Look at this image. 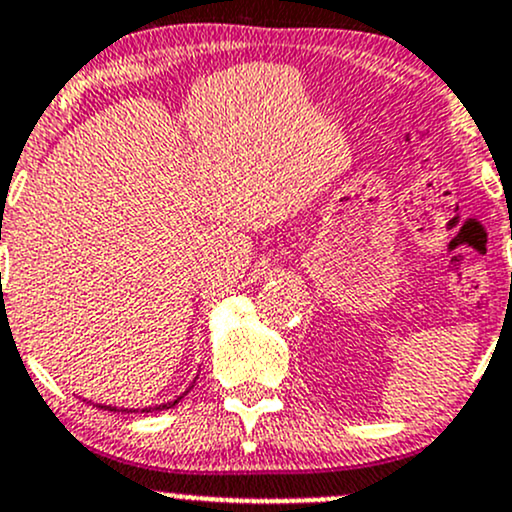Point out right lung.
<instances>
[{"label": "right lung", "instance_id": "add662e5", "mask_svg": "<svg viewBox=\"0 0 512 512\" xmlns=\"http://www.w3.org/2000/svg\"><path fill=\"white\" fill-rule=\"evenodd\" d=\"M192 386H194V381H192V384H189L187 391H192ZM187 391L179 393V396L172 398V401L157 403V406H145V408H116V406H106V403H94V406H97V408H106V411H126V413H136V411H140V413H155V411H165V408H174V406H177V403L182 401L184 396H187Z\"/></svg>", "mask_w": 512, "mask_h": 512}]
</instances>
